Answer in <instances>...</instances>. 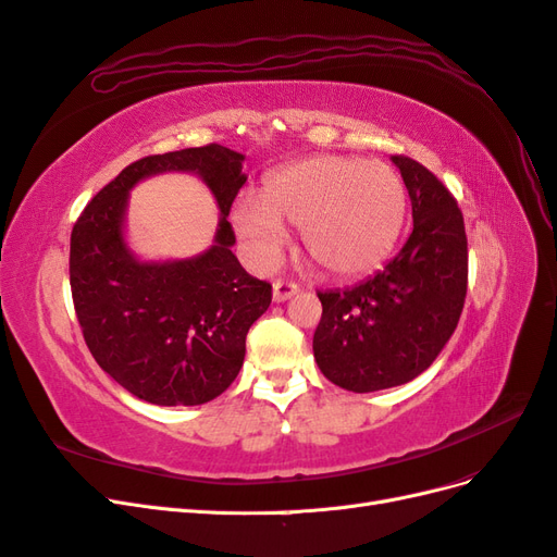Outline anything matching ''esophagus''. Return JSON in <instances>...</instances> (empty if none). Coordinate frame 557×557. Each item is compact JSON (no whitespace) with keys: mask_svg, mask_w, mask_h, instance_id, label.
Here are the masks:
<instances>
[{"mask_svg":"<svg viewBox=\"0 0 557 557\" xmlns=\"http://www.w3.org/2000/svg\"><path fill=\"white\" fill-rule=\"evenodd\" d=\"M297 293H299V285H297V283L274 281V285H272V299L276 301V305H281V301H288V299L295 297Z\"/></svg>","mask_w":557,"mask_h":557,"instance_id":"esophagus-1","label":"esophagus"}]
</instances>
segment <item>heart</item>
I'll return each mask as SVG.
<instances>
[{"instance_id": "b5f03b06", "label": "heart", "mask_w": 557, "mask_h": 557, "mask_svg": "<svg viewBox=\"0 0 557 557\" xmlns=\"http://www.w3.org/2000/svg\"><path fill=\"white\" fill-rule=\"evenodd\" d=\"M407 211V188L391 164L313 156L269 174L264 197L242 195L232 223L258 264L276 262L290 223L323 272L362 276L393 256Z\"/></svg>"}]
</instances>
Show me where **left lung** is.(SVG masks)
<instances>
[{
	"label": "left lung",
	"mask_w": 557,
	"mask_h": 557,
	"mask_svg": "<svg viewBox=\"0 0 557 557\" xmlns=\"http://www.w3.org/2000/svg\"><path fill=\"white\" fill-rule=\"evenodd\" d=\"M413 211L397 256L346 290L318 293V369L350 393L409 383L436 360L458 327L467 295V234L458 201L423 164L393 156Z\"/></svg>",
	"instance_id": "obj_1"
}]
</instances>
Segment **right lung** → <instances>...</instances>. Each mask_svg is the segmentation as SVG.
I'll return each instance as SVG.
<instances>
[{
    "label": "right lung",
    "instance_id": "1",
    "mask_svg": "<svg viewBox=\"0 0 557 557\" xmlns=\"http://www.w3.org/2000/svg\"><path fill=\"white\" fill-rule=\"evenodd\" d=\"M246 156L221 144L132 162L83 209L72 230L70 283L92 358L127 393L158 407H197L237 379L250 325L272 305V285L232 252L230 207L246 183ZM195 173L222 211L214 244L183 261H141L126 244L134 184Z\"/></svg>",
    "mask_w": 557,
    "mask_h": 557
}]
</instances>
